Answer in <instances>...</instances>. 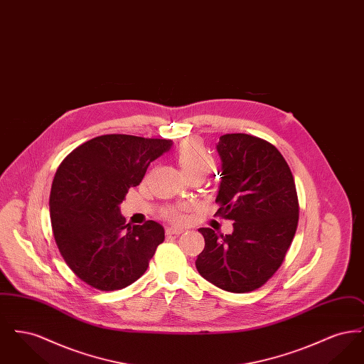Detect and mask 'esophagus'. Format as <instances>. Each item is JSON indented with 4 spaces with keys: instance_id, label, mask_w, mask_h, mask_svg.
<instances>
[{
    "instance_id": "esophagus-1",
    "label": "esophagus",
    "mask_w": 364,
    "mask_h": 364,
    "mask_svg": "<svg viewBox=\"0 0 364 364\" xmlns=\"http://www.w3.org/2000/svg\"><path fill=\"white\" fill-rule=\"evenodd\" d=\"M183 232H184L183 228H173V226L166 228V235H181Z\"/></svg>"
}]
</instances>
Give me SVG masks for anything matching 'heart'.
<instances>
[{"label":"heart","mask_w":364,"mask_h":364,"mask_svg":"<svg viewBox=\"0 0 364 364\" xmlns=\"http://www.w3.org/2000/svg\"><path fill=\"white\" fill-rule=\"evenodd\" d=\"M176 161L181 171L187 176L208 173L213 166V158L205 146L196 139L183 140L176 150ZM164 215L173 223H183L186 220V208H169L164 210Z\"/></svg>","instance_id":"1"}]
</instances>
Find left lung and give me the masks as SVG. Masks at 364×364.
Returning <instances> with one entry per match:
<instances>
[{
	"label": "left lung",
	"instance_id": "left-lung-1",
	"mask_svg": "<svg viewBox=\"0 0 364 364\" xmlns=\"http://www.w3.org/2000/svg\"><path fill=\"white\" fill-rule=\"evenodd\" d=\"M217 150L223 177L215 215L233 221V232L200 228L205 248L195 263L208 282L245 294L266 284L285 259L299 223L297 192L289 165L272 143L226 134Z\"/></svg>",
	"mask_w": 364,
	"mask_h": 364
}]
</instances>
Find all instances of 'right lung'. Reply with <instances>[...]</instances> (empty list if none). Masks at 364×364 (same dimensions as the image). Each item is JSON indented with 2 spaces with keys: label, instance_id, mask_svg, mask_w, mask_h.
<instances>
[{
  "label": "right lung",
  "instance_id": "obj_1",
  "mask_svg": "<svg viewBox=\"0 0 364 364\" xmlns=\"http://www.w3.org/2000/svg\"><path fill=\"white\" fill-rule=\"evenodd\" d=\"M172 140L112 134L76 147L50 191L53 236L70 270L100 291L122 289L144 274L165 230L156 221L125 224L120 203Z\"/></svg>",
  "mask_w": 364,
  "mask_h": 364
}]
</instances>
